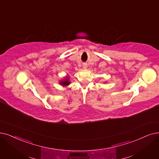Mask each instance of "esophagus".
<instances>
[{
	"instance_id": "34e87169",
	"label": "esophagus",
	"mask_w": 159,
	"mask_h": 159,
	"mask_svg": "<svg viewBox=\"0 0 159 159\" xmlns=\"http://www.w3.org/2000/svg\"><path fill=\"white\" fill-rule=\"evenodd\" d=\"M83 68H87V63H84V64H83Z\"/></svg>"
}]
</instances>
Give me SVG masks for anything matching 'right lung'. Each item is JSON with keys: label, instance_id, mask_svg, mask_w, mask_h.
I'll return each mask as SVG.
<instances>
[{"label": "right lung", "instance_id": "add662e5", "mask_svg": "<svg viewBox=\"0 0 159 159\" xmlns=\"http://www.w3.org/2000/svg\"><path fill=\"white\" fill-rule=\"evenodd\" d=\"M61 84L62 85H68L70 84V82L66 80H65V81H62Z\"/></svg>", "mask_w": 159, "mask_h": 159}]
</instances>
